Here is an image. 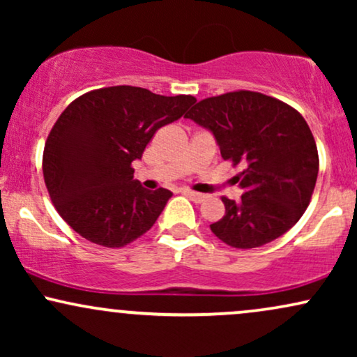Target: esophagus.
<instances>
[{
  "label": "esophagus",
  "mask_w": 357,
  "mask_h": 357,
  "mask_svg": "<svg viewBox=\"0 0 357 357\" xmlns=\"http://www.w3.org/2000/svg\"><path fill=\"white\" fill-rule=\"evenodd\" d=\"M184 195H186L188 198H190L191 202H195V203H202L203 199L206 198V195H203V192H195L191 190H184Z\"/></svg>",
  "instance_id": "34e87169"
}]
</instances>
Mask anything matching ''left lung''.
<instances>
[{"label": "left lung", "instance_id": "1", "mask_svg": "<svg viewBox=\"0 0 357 357\" xmlns=\"http://www.w3.org/2000/svg\"><path fill=\"white\" fill-rule=\"evenodd\" d=\"M213 134L223 159L241 165L243 195L221 198L223 218L210 225L223 243L257 248L289 231L310 203L319 154L305 119L260 92H228L204 99L184 116Z\"/></svg>", "mask_w": 357, "mask_h": 357}]
</instances>
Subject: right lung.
I'll list each match as a JSON object with an SVG mask.
<instances>
[{
    "label": "right lung",
    "mask_w": 357,
    "mask_h": 357,
    "mask_svg": "<svg viewBox=\"0 0 357 357\" xmlns=\"http://www.w3.org/2000/svg\"><path fill=\"white\" fill-rule=\"evenodd\" d=\"M196 99L117 85L92 90L61 112L43 151V178L59 215L92 243L121 248L149 230L173 192L134 179L155 130Z\"/></svg>",
    "instance_id": "obj_1"
}]
</instances>
